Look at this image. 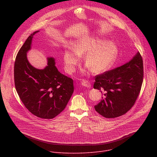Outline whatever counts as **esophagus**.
I'll return each mask as SVG.
<instances>
[{
    "label": "esophagus",
    "mask_w": 157,
    "mask_h": 157,
    "mask_svg": "<svg viewBox=\"0 0 157 157\" xmlns=\"http://www.w3.org/2000/svg\"><path fill=\"white\" fill-rule=\"evenodd\" d=\"M81 84L82 86L87 87V88H90L91 87V84H90V82H89L87 80H84V79H82V81H81Z\"/></svg>",
    "instance_id": "34e87169"
}]
</instances>
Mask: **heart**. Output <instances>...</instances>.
Segmentation results:
<instances>
[{
  "label": "heart",
  "mask_w": 157,
  "mask_h": 157,
  "mask_svg": "<svg viewBox=\"0 0 157 157\" xmlns=\"http://www.w3.org/2000/svg\"><path fill=\"white\" fill-rule=\"evenodd\" d=\"M118 53L117 45L113 41L98 37H83L74 43L73 50L64 52L65 69L68 73H73L80 61V56L86 55L84 63L86 68H90L94 73H101L113 65Z\"/></svg>",
  "instance_id": "heart-1"
}]
</instances>
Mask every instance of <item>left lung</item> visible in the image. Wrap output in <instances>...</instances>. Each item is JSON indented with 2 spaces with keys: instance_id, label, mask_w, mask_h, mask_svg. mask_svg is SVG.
Wrapping results in <instances>:
<instances>
[{
  "instance_id": "8db88e82",
  "label": "left lung",
  "mask_w": 157,
  "mask_h": 157,
  "mask_svg": "<svg viewBox=\"0 0 157 157\" xmlns=\"http://www.w3.org/2000/svg\"><path fill=\"white\" fill-rule=\"evenodd\" d=\"M94 88L102 99L95 110L105 118L125 114L134 105L140 93L144 78L143 60L137 52L128 62L95 77Z\"/></svg>"
}]
</instances>
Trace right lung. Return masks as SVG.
Segmentation results:
<instances>
[{
    "label": "right lung",
    "mask_w": 157,
    "mask_h": 157,
    "mask_svg": "<svg viewBox=\"0 0 157 157\" xmlns=\"http://www.w3.org/2000/svg\"><path fill=\"white\" fill-rule=\"evenodd\" d=\"M32 33L15 58L14 80L16 91L25 107L33 115L45 119L55 117L64 109L73 91V81L61 74L53 57H48L47 65L37 69L29 61L27 53L32 48Z\"/></svg>",
    "instance_id": "obj_1"
}]
</instances>
